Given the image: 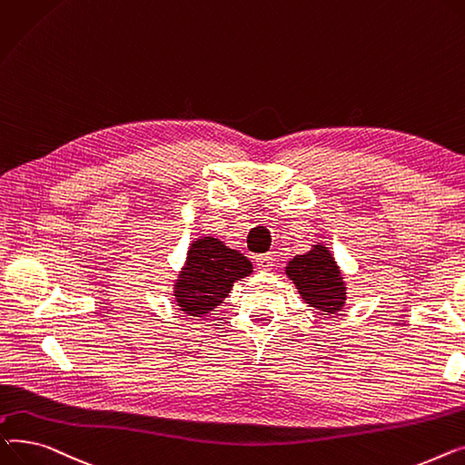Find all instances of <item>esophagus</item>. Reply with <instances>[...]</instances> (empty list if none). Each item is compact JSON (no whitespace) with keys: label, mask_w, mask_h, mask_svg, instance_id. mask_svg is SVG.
Masks as SVG:
<instances>
[{"label":"esophagus","mask_w":465,"mask_h":465,"mask_svg":"<svg viewBox=\"0 0 465 465\" xmlns=\"http://www.w3.org/2000/svg\"><path fill=\"white\" fill-rule=\"evenodd\" d=\"M255 264H257L259 270H272V266H274V257H272V255H257Z\"/></svg>","instance_id":"obj_1"}]
</instances>
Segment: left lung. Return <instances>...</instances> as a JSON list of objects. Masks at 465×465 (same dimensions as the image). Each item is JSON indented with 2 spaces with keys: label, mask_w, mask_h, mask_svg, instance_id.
<instances>
[{
  "label": "left lung",
  "mask_w": 465,
  "mask_h": 465,
  "mask_svg": "<svg viewBox=\"0 0 465 465\" xmlns=\"http://www.w3.org/2000/svg\"><path fill=\"white\" fill-rule=\"evenodd\" d=\"M287 276L312 308L326 313L341 310L345 287L336 261L322 245H315L304 255H296L287 266Z\"/></svg>",
  "instance_id": "left-lung-1"
}]
</instances>
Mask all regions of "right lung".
I'll use <instances>...</instances> for the list:
<instances>
[{"instance_id": "obj_1", "label": "right lung", "mask_w": 465, "mask_h": 465, "mask_svg": "<svg viewBox=\"0 0 465 465\" xmlns=\"http://www.w3.org/2000/svg\"><path fill=\"white\" fill-rule=\"evenodd\" d=\"M252 274V262L217 238H203L191 245L185 268L176 283L178 306L201 317L220 306L232 283Z\"/></svg>"}]
</instances>
